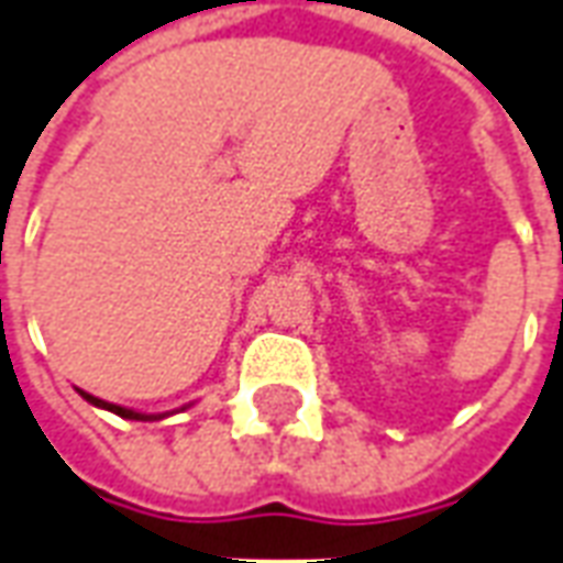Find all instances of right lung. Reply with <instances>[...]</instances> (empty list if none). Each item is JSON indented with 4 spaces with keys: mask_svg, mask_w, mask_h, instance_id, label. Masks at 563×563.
Instances as JSON below:
<instances>
[{
    "mask_svg": "<svg viewBox=\"0 0 563 563\" xmlns=\"http://www.w3.org/2000/svg\"><path fill=\"white\" fill-rule=\"evenodd\" d=\"M90 405H97V408H106V411H112L118 418H128V420H161L164 415H143V411H133V408H121V405H112V402H103V399H97V396H90V393L78 390Z\"/></svg>",
    "mask_w": 563,
    "mask_h": 563,
    "instance_id": "obj_1",
    "label": "right lung"
}]
</instances>
